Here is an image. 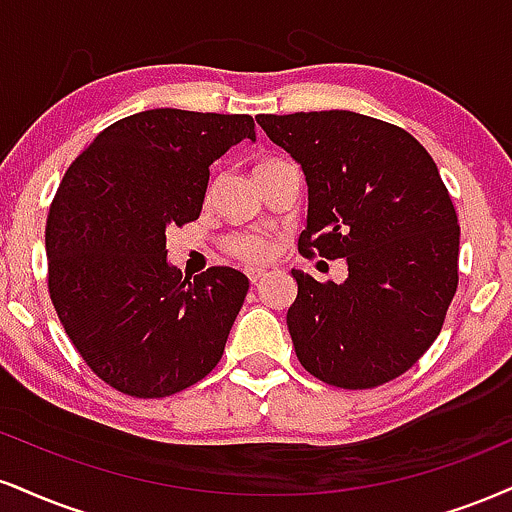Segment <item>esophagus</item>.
<instances>
[{
  "label": "esophagus",
  "instance_id": "34e87169",
  "mask_svg": "<svg viewBox=\"0 0 512 512\" xmlns=\"http://www.w3.org/2000/svg\"><path fill=\"white\" fill-rule=\"evenodd\" d=\"M245 274H248L250 283H257L264 276V269H248V272H245Z\"/></svg>",
  "mask_w": 512,
  "mask_h": 512
}]
</instances>
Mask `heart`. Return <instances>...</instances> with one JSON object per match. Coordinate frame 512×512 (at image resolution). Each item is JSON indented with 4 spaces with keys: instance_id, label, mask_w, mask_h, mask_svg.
<instances>
[{
    "instance_id": "1",
    "label": "heart",
    "mask_w": 512,
    "mask_h": 512,
    "mask_svg": "<svg viewBox=\"0 0 512 512\" xmlns=\"http://www.w3.org/2000/svg\"><path fill=\"white\" fill-rule=\"evenodd\" d=\"M226 250H229L233 257H238V260L257 264L267 260L269 252H272V243H269V238L257 236V233H240V236L229 238Z\"/></svg>"
}]
</instances>
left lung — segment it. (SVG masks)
Listing matches in <instances>:
<instances>
[{"label": "left lung", "instance_id": "obj_1", "mask_svg": "<svg viewBox=\"0 0 512 512\" xmlns=\"http://www.w3.org/2000/svg\"><path fill=\"white\" fill-rule=\"evenodd\" d=\"M257 123L305 174L298 248L348 264L343 283L291 269L300 365L341 389L400 377L436 341L458 288L460 226L434 159L403 128L346 109Z\"/></svg>", "mask_w": 512, "mask_h": 512}]
</instances>
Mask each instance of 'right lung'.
<instances>
[{
  "mask_svg": "<svg viewBox=\"0 0 512 512\" xmlns=\"http://www.w3.org/2000/svg\"><path fill=\"white\" fill-rule=\"evenodd\" d=\"M248 114L150 109L112 123L69 166L49 207V295L92 372L135 398L205 379L248 293V276L209 267L193 281L166 260V229L200 217L209 166Z\"/></svg>",
  "mask_w": 512,
  "mask_h": 512,
  "instance_id": "add662e5",
  "label": "right lung"
}]
</instances>
